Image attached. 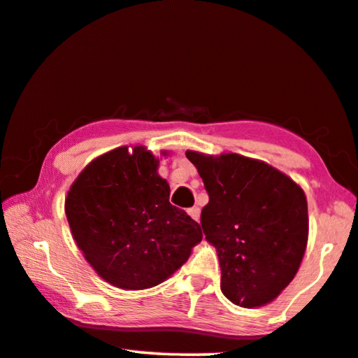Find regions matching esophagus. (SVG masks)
I'll list each match as a JSON object with an SVG mask.
<instances>
[{
  "label": "esophagus",
  "instance_id": "34e87169",
  "mask_svg": "<svg viewBox=\"0 0 358 358\" xmlns=\"http://www.w3.org/2000/svg\"><path fill=\"white\" fill-rule=\"evenodd\" d=\"M188 213H189V217L194 220V221H199V218H201V210H199V207H191V208H188Z\"/></svg>",
  "mask_w": 358,
  "mask_h": 358
}]
</instances>
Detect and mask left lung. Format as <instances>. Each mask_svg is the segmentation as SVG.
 Segmentation results:
<instances>
[{"mask_svg": "<svg viewBox=\"0 0 358 358\" xmlns=\"http://www.w3.org/2000/svg\"><path fill=\"white\" fill-rule=\"evenodd\" d=\"M208 192L201 224L217 248L221 292L259 308L293 280L308 245V201L301 186L258 159L186 151Z\"/></svg>", "mask_w": 358, "mask_h": 358, "instance_id": "8db88e82", "label": "left lung"}]
</instances>
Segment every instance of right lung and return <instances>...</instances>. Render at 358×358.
<instances>
[{
  "label": "right lung",
  "mask_w": 358,
  "mask_h": 358,
  "mask_svg": "<svg viewBox=\"0 0 358 358\" xmlns=\"http://www.w3.org/2000/svg\"><path fill=\"white\" fill-rule=\"evenodd\" d=\"M157 167L145 146L132 152L121 146L89 162L65 199L79 250L101 279L122 290L159 285L202 241L201 226L169 202L170 186Z\"/></svg>",
  "instance_id": "obj_1"
}]
</instances>
